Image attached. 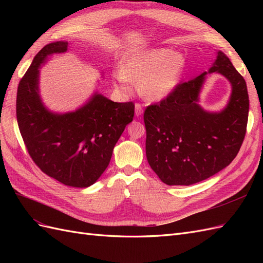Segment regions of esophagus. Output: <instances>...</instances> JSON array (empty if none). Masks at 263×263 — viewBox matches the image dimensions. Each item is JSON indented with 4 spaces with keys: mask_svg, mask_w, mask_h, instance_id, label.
<instances>
[{
    "mask_svg": "<svg viewBox=\"0 0 263 263\" xmlns=\"http://www.w3.org/2000/svg\"><path fill=\"white\" fill-rule=\"evenodd\" d=\"M142 112H144L142 105L140 104V103H136V104H135V114H136V116H140L142 114Z\"/></svg>",
    "mask_w": 263,
    "mask_h": 263,
    "instance_id": "34e87169",
    "label": "esophagus"
}]
</instances>
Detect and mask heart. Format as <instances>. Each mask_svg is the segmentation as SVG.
<instances>
[{
	"mask_svg": "<svg viewBox=\"0 0 263 263\" xmlns=\"http://www.w3.org/2000/svg\"><path fill=\"white\" fill-rule=\"evenodd\" d=\"M184 70V59L166 48L134 52L124 59L123 69L114 72L117 89L129 92L134 81H139V91L150 101L168 97L176 89Z\"/></svg>",
	"mask_w": 263,
	"mask_h": 263,
	"instance_id": "b5f03b06",
	"label": "heart"
}]
</instances>
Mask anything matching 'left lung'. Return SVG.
Here are the masks:
<instances>
[{
	"instance_id": "obj_1",
	"label": "left lung",
	"mask_w": 263,
	"mask_h": 263,
	"mask_svg": "<svg viewBox=\"0 0 263 263\" xmlns=\"http://www.w3.org/2000/svg\"><path fill=\"white\" fill-rule=\"evenodd\" d=\"M215 71L233 86L222 112H205L197 104L206 72L178 83L168 97L145 109L147 160L165 184L191 185L209 179L239 153L248 123L247 84L220 51L210 69V72Z\"/></svg>"
}]
</instances>
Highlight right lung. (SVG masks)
I'll return each instance as SVG.
<instances>
[{"instance_id": "1", "label": "right lung", "mask_w": 263, "mask_h": 263, "mask_svg": "<svg viewBox=\"0 0 263 263\" xmlns=\"http://www.w3.org/2000/svg\"><path fill=\"white\" fill-rule=\"evenodd\" d=\"M67 49L68 43H51L35 55L18 83L16 117L24 144L38 168L65 185L86 187L107 168L114 146L133 122L135 104L95 94L73 113L48 112L39 99L38 68L47 55Z\"/></svg>"}]
</instances>
